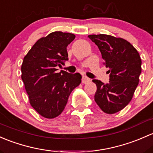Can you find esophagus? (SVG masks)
Returning a JSON list of instances; mask_svg holds the SVG:
<instances>
[{
    "label": "esophagus",
    "mask_w": 153,
    "mask_h": 153,
    "mask_svg": "<svg viewBox=\"0 0 153 153\" xmlns=\"http://www.w3.org/2000/svg\"><path fill=\"white\" fill-rule=\"evenodd\" d=\"M90 81H91V79H90L89 78H88V77L85 76H83L82 79V82L83 84H86V83H88Z\"/></svg>",
    "instance_id": "obj_1"
}]
</instances>
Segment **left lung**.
Wrapping results in <instances>:
<instances>
[{
	"mask_svg": "<svg viewBox=\"0 0 153 153\" xmlns=\"http://www.w3.org/2000/svg\"><path fill=\"white\" fill-rule=\"evenodd\" d=\"M88 37L98 46L110 73L109 83L93 80L97 87L94 100L102 111L113 114L133 99L141 73V57L134 47L121 37L108 34H91Z\"/></svg>",
	"mask_w": 153,
	"mask_h": 153,
	"instance_id": "left-lung-1",
	"label": "left lung"
}]
</instances>
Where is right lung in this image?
Segmentation results:
<instances>
[{"mask_svg": "<svg viewBox=\"0 0 153 153\" xmlns=\"http://www.w3.org/2000/svg\"><path fill=\"white\" fill-rule=\"evenodd\" d=\"M75 37L71 33L53 31L39 39L23 58L21 79L29 103L46 119L62 113L71 93L81 83L79 73H57L56 68L68 60L67 46Z\"/></svg>", "mask_w": 153, "mask_h": 153, "instance_id": "right-lung-1", "label": "right lung"}]
</instances>
